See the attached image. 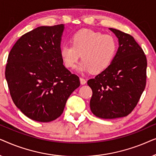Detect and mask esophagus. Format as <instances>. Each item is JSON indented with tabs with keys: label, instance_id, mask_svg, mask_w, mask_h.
<instances>
[{
	"label": "esophagus",
	"instance_id": "esophagus-1",
	"mask_svg": "<svg viewBox=\"0 0 156 156\" xmlns=\"http://www.w3.org/2000/svg\"><path fill=\"white\" fill-rule=\"evenodd\" d=\"M80 82H81V84H85L87 83V80L84 78L81 77L80 78Z\"/></svg>",
	"mask_w": 156,
	"mask_h": 156
}]
</instances>
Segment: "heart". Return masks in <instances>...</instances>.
Masks as SVG:
<instances>
[{
    "label": "heart",
    "mask_w": 156,
    "mask_h": 156,
    "mask_svg": "<svg viewBox=\"0 0 156 156\" xmlns=\"http://www.w3.org/2000/svg\"><path fill=\"white\" fill-rule=\"evenodd\" d=\"M118 49V42L112 35L82 29L72 36V44L60 48V56L66 67L73 69L82 57L78 67L80 71H91L97 74L108 67Z\"/></svg>",
    "instance_id": "1"
}]
</instances>
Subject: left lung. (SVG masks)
<instances>
[{"label":"left lung","mask_w":156,"mask_h":156,"mask_svg":"<svg viewBox=\"0 0 156 156\" xmlns=\"http://www.w3.org/2000/svg\"><path fill=\"white\" fill-rule=\"evenodd\" d=\"M109 30L118 37V51L108 67L87 82L93 93L91 112L106 119L131 114L146 87L147 68L146 55L134 38L119 30Z\"/></svg>","instance_id":"obj_1"}]
</instances>
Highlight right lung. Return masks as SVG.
Wrapping results in <instances>:
<instances>
[{"instance_id": "obj_1", "label": "right lung", "mask_w": 156, "mask_h": 156, "mask_svg": "<svg viewBox=\"0 0 156 156\" xmlns=\"http://www.w3.org/2000/svg\"><path fill=\"white\" fill-rule=\"evenodd\" d=\"M64 25L40 26L21 36L8 55L5 79L14 104L28 118L50 122L62 114L80 81L63 65Z\"/></svg>"}]
</instances>
